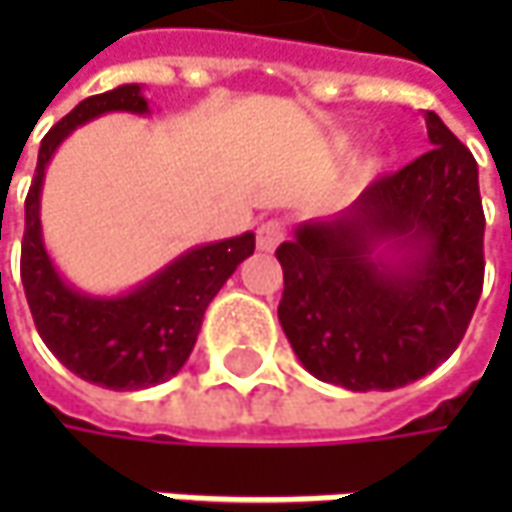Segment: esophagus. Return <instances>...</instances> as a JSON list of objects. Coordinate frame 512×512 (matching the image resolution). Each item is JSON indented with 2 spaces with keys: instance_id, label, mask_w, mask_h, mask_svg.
I'll list each match as a JSON object with an SVG mask.
<instances>
[{
  "instance_id": "1",
  "label": "esophagus",
  "mask_w": 512,
  "mask_h": 512,
  "mask_svg": "<svg viewBox=\"0 0 512 512\" xmlns=\"http://www.w3.org/2000/svg\"><path fill=\"white\" fill-rule=\"evenodd\" d=\"M282 242H285V225L279 219H267L256 230V245H259V250H265V253L276 250Z\"/></svg>"
}]
</instances>
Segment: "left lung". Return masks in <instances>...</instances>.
<instances>
[{"label":"left lung","mask_w":512,"mask_h":512,"mask_svg":"<svg viewBox=\"0 0 512 512\" xmlns=\"http://www.w3.org/2000/svg\"><path fill=\"white\" fill-rule=\"evenodd\" d=\"M430 145L327 222L279 245V322L307 373L347 390H396L464 339L484 285L473 153L427 110ZM390 249L399 260H384Z\"/></svg>","instance_id":"1"}]
</instances>
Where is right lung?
Masks as SVG:
<instances>
[{
  "instance_id": "obj_1",
  "label": "right lung",
  "mask_w": 512,
  "mask_h": 512,
  "mask_svg": "<svg viewBox=\"0 0 512 512\" xmlns=\"http://www.w3.org/2000/svg\"><path fill=\"white\" fill-rule=\"evenodd\" d=\"M110 110L148 113V99L139 85H119L88 96L42 139L25 199L22 285L42 342L70 373L110 390H142L168 382L182 370L207 305L253 253L256 236L242 233L236 239L193 247L125 296L102 299L70 287L56 273L42 242L39 193L50 156L73 128Z\"/></svg>"
}]
</instances>
